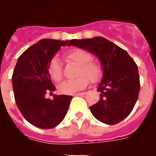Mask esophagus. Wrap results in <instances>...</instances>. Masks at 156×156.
I'll list each match as a JSON object with an SVG mask.
<instances>
[{
    "mask_svg": "<svg viewBox=\"0 0 156 156\" xmlns=\"http://www.w3.org/2000/svg\"><path fill=\"white\" fill-rule=\"evenodd\" d=\"M86 92H79V93L74 94V96H78V95H85Z\"/></svg>",
    "mask_w": 156,
    "mask_h": 156,
    "instance_id": "obj_1",
    "label": "esophagus"
}]
</instances>
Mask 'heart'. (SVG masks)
I'll use <instances>...</instances> for the list:
<instances>
[{
	"label": "heart",
	"mask_w": 156,
	"mask_h": 156,
	"mask_svg": "<svg viewBox=\"0 0 156 156\" xmlns=\"http://www.w3.org/2000/svg\"><path fill=\"white\" fill-rule=\"evenodd\" d=\"M69 62L78 65L76 76H79L72 80L64 81L58 86V90L65 94H71L86 87L89 83V79L96 82L103 75V67L98 59L92 58V55L87 51L75 48L69 51L65 55ZM48 73L53 80L61 81L63 77L62 69L58 59L54 57L49 62Z\"/></svg>",
	"instance_id": "obj_1"
}]
</instances>
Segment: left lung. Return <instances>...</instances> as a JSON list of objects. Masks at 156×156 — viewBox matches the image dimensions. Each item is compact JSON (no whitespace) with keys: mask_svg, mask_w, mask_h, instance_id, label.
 Instances as JSON below:
<instances>
[{"mask_svg":"<svg viewBox=\"0 0 156 156\" xmlns=\"http://www.w3.org/2000/svg\"><path fill=\"white\" fill-rule=\"evenodd\" d=\"M70 45L95 54L102 65L104 74L98 87L100 99L90 107L94 116L108 125L123 120L133 110L140 90L138 69L133 59L126 51L101 37L71 40Z\"/></svg>","mask_w":156,"mask_h":156,"instance_id":"8db88e82","label":"left lung"}]
</instances>
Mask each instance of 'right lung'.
I'll use <instances>...</instances> for the list:
<instances>
[{"label": "right lung", "instance_id": "add662e5", "mask_svg": "<svg viewBox=\"0 0 156 156\" xmlns=\"http://www.w3.org/2000/svg\"><path fill=\"white\" fill-rule=\"evenodd\" d=\"M69 41L43 39L30 47L18 59L12 74V87L18 108L32 125L41 129L55 127L66 116L73 97L47 93L55 90L48 73L49 62Z\"/></svg>", "mask_w": 156, "mask_h": 156}]
</instances>
